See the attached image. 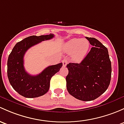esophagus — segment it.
I'll use <instances>...</instances> for the list:
<instances>
[{
  "label": "esophagus",
  "mask_w": 124,
  "mask_h": 124,
  "mask_svg": "<svg viewBox=\"0 0 124 124\" xmlns=\"http://www.w3.org/2000/svg\"><path fill=\"white\" fill-rule=\"evenodd\" d=\"M62 63H63V66H66V65H67V63H68L67 59H63V61H62Z\"/></svg>",
  "instance_id": "34e87169"
}]
</instances>
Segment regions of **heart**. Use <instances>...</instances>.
I'll return each instance as SVG.
<instances>
[{
    "instance_id": "1",
    "label": "heart",
    "mask_w": 124,
    "mask_h": 124,
    "mask_svg": "<svg viewBox=\"0 0 124 124\" xmlns=\"http://www.w3.org/2000/svg\"><path fill=\"white\" fill-rule=\"evenodd\" d=\"M90 46V42L87 39H72L66 43L64 49L68 53H72V58L74 61H79L87 55Z\"/></svg>"
}]
</instances>
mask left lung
Here are the masks:
<instances>
[{
	"label": "left lung",
	"mask_w": 124,
	"mask_h": 124,
	"mask_svg": "<svg viewBox=\"0 0 124 124\" xmlns=\"http://www.w3.org/2000/svg\"><path fill=\"white\" fill-rule=\"evenodd\" d=\"M85 38L93 46L79 63L66 65V77L68 93L77 99L91 101L101 96L108 89L111 79V62L108 49L98 40Z\"/></svg>",
	"instance_id": "obj_1"
}]
</instances>
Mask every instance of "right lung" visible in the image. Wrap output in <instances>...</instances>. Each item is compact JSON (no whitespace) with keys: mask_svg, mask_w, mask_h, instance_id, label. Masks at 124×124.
I'll return each mask as SVG.
<instances>
[{"mask_svg":"<svg viewBox=\"0 0 124 124\" xmlns=\"http://www.w3.org/2000/svg\"><path fill=\"white\" fill-rule=\"evenodd\" d=\"M54 37V34L32 36L18 42L13 48L8 59V77L10 85L21 96L34 98L43 96L49 91L50 79L62 68V63L49 66L40 74L31 75L24 66L25 53L31 47Z\"/></svg>","mask_w":124,"mask_h":124,"instance_id":"obj_1","label":"right lung"}]
</instances>
